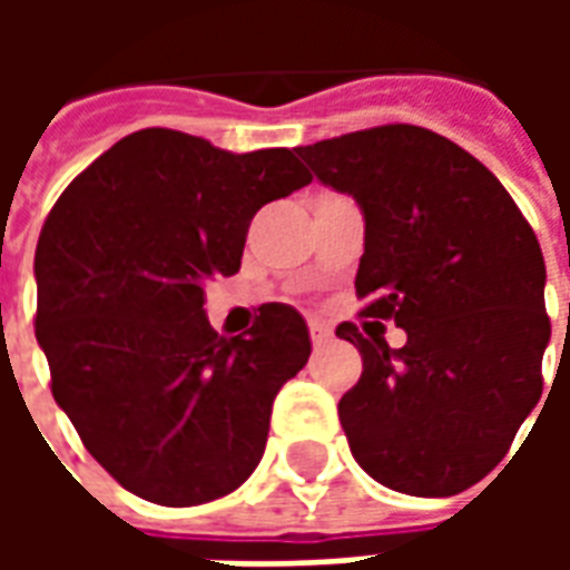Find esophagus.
<instances>
[{
	"instance_id": "34e87169",
	"label": "esophagus",
	"mask_w": 570,
	"mask_h": 570,
	"mask_svg": "<svg viewBox=\"0 0 570 570\" xmlns=\"http://www.w3.org/2000/svg\"><path fill=\"white\" fill-rule=\"evenodd\" d=\"M308 333H311V342H314V345H326V342L333 338V330H330V326L321 321H311Z\"/></svg>"
}]
</instances>
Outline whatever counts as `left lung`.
Listing matches in <instances>:
<instances>
[{
	"mask_svg": "<svg viewBox=\"0 0 570 570\" xmlns=\"http://www.w3.org/2000/svg\"><path fill=\"white\" fill-rule=\"evenodd\" d=\"M323 186L357 200L366 244L363 317L335 335L363 357L338 400L351 454L387 489L449 498L501 464L543 394L547 265L531 225L489 167L415 125L354 130L296 149Z\"/></svg>",
	"mask_w": 570,
	"mask_h": 570,
	"instance_id": "left-lung-1",
	"label": "left lung"
}]
</instances>
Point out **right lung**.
I'll use <instances>...</instances> for the list:
<instances>
[{
	"instance_id": "right-lung-1",
	"label": "right lung",
	"mask_w": 570,
	"mask_h": 570,
	"mask_svg": "<svg viewBox=\"0 0 570 570\" xmlns=\"http://www.w3.org/2000/svg\"><path fill=\"white\" fill-rule=\"evenodd\" d=\"M308 183L296 149L235 155L146 128L81 170L48 213L36 338L51 394L137 498L207 503L262 461L274 396L308 363V326L268 302L225 338L204 314V284L240 268L259 207Z\"/></svg>"
}]
</instances>
